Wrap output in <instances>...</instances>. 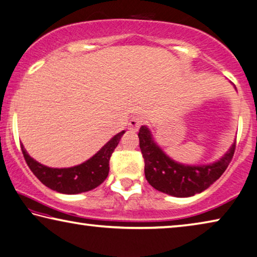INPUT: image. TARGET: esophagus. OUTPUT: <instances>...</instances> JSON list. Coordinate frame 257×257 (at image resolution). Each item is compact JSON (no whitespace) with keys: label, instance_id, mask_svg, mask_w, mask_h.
I'll return each instance as SVG.
<instances>
[{"label":"esophagus","instance_id":"obj_1","mask_svg":"<svg viewBox=\"0 0 257 257\" xmlns=\"http://www.w3.org/2000/svg\"><path fill=\"white\" fill-rule=\"evenodd\" d=\"M143 122H144V120H143V117H142V116H138V115L133 116L132 119H130L129 123H128L129 129L130 130H137L142 124H143Z\"/></svg>","mask_w":257,"mask_h":257}]
</instances>
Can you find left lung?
Returning <instances> with one entry per match:
<instances>
[{"label": "left lung", "mask_w": 257, "mask_h": 257, "mask_svg": "<svg viewBox=\"0 0 257 257\" xmlns=\"http://www.w3.org/2000/svg\"><path fill=\"white\" fill-rule=\"evenodd\" d=\"M138 137L146 180L156 190L177 198L192 197L208 189L225 172L235 149L234 142L229 151L213 164L184 165L167 156L146 125H142Z\"/></svg>", "instance_id": "8db88e82"}]
</instances>
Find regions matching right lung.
I'll return each instance as SVG.
<instances>
[{
  "label": "right lung",
  "instance_id": "right-lung-1",
  "mask_svg": "<svg viewBox=\"0 0 257 257\" xmlns=\"http://www.w3.org/2000/svg\"><path fill=\"white\" fill-rule=\"evenodd\" d=\"M124 130L113 136L98 152L82 164L68 168H51L30 157L22 144L24 158L30 169L49 189L64 194L87 192L106 180L109 170V158L123 136Z\"/></svg>",
  "mask_w": 257,
  "mask_h": 257
}]
</instances>
